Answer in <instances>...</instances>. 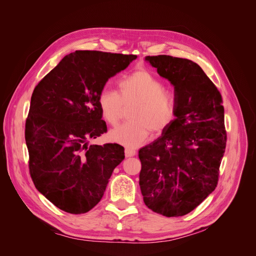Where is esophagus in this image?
Returning a JSON list of instances; mask_svg holds the SVG:
<instances>
[{
    "instance_id": "1",
    "label": "esophagus",
    "mask_w": 256,
    "mask_h": 256,
    "mask_svg": "<svg viewBox=\"0 0 256 256\" xmlns=\"http://www.w3.org/2000/svg\"><path fill=\"white\" fill-rule=\"evenodd\" d=\"M126 156L130 158V156H134L136 154V150H132V148H126Z\"/></svg>"
}]
</instances>
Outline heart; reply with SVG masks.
<instances>
[{
	"mask_svg": "<svg viewBox=\"0 0 256 256\" xmlns=\"http://www.w3.org/2000/svg\"><path fill=\"white\" fill-rule=\"evenodd\" d=\"M132 102L128 112L130 120L110 132L111 140L128 147L144 142L150 130L162 132L176 117V96L164 89V84L146 70H138L121 78L117 92L102 89L98 96L100 115L112 126L119 122L124 106Z\"/></svg>",
	"mask_w": 256,
	"mask_h": 256,
	"instance_id": "b5f03b06",
	"label": "heart"
}]
</instances>
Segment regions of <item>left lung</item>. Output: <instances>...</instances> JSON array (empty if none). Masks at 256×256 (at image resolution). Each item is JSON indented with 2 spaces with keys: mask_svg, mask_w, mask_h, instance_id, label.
<instances>
[{
  "mask_svg": "<svg viewBox=\"0 0 256 256\" xmlns=\"http://www.w3.org/2000/svg\"><path fill=\"white\" fill-rule=\"evenodd\" d=\"M174 86L178 113L162 136L139 150L144 204L180 217L214 190L227 134L222 96L195 62L167 55L145 58Z\"/></svg>",
  "mask_w": 256,
  "mask_h": 256,
  "instance_id": "8db88e82",
  "label": "left lung"
}]
</instances>
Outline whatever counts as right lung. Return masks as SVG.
<instances>
[{"label":"right lung","mask_w":256,"mask_h":256,"mask_svg":"<svg viewBox=\"0 0 256 256\" xmlns=\"http://www.w3.org/2000/svg\"><path fill=\"white\" fill-rule=\"evenodd\" d=\"M136 55L76 50L36 85L26 120L29 171L36 189L58 208L89 212L124 160L117 143L88 145L106 132L98 96L110 78Z\"/></svg>","instance_id":"obj_1"}]
</instances>
